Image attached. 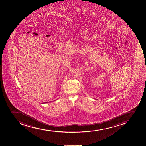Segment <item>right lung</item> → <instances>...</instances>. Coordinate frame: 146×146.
Masks as SVG:
<instances>
[{
    "label": "right lung",
    "instance_id": "right-lung-1",
    "mask_svg": "<svg viewBox=\"0 0 146 146\" xmlns=\"http://www.w3.org/2000/svg\"><path fill=\"white\" fill-rule=\"evenodd\" d=\"M46 103H47V102H46Z\"/></svg>",
    "mask_w": 146,
    "mask_h": 146
}]
</instances>
